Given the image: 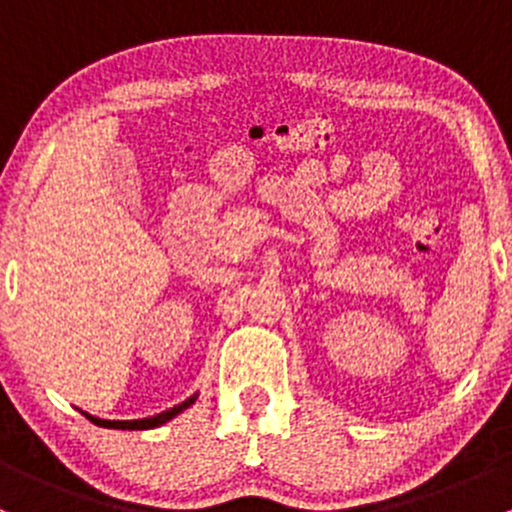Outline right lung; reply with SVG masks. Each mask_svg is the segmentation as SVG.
I'll return each mask as SVG.
<instances>
[{"label": "right lung", "mask_w": 512, "mask_h": 512, "mask_svg": "<svg viewBox=\"0 0 512 512\" xmlns=\"http://www.w3.org/2000/svg\"><path fill=\"white\" fill-rule=\"evenodd\" d=\"M195 399H198V396H190V399H185L183 404L173 406V409L163 411V414H156L151 418H136V421H106V418H96V416H89V414H84V416L89 418L91 423H96V426H103V428H121V431H146V428L163 426V423H168L170 418L183 414L188 406L195 404Z\"/></svg>", "instance_id": "1"}]
</instances>
